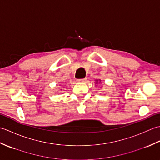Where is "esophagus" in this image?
Instances as JSON below:
<instances>
[{
	"mask_svg": "<svg viewBox=\"0 0 160 160\" xmlns=\"http://www.w3.org/2000/svg\"><path fill=\"white\" fill-rule=\"evenodd\" d=\"M87 80V78H82V79H80L78 80V82H85V81Z\"/></svg>",
	"mask_w": 160,
	"mask_h": 160,
	"instance_id": "1",
	"label": "esophagus"
}]
</instances>
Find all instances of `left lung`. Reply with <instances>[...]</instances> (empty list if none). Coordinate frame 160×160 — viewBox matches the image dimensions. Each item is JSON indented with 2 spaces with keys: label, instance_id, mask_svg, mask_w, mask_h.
<instances>
[{
  "label": "left lung",
  "instance_id": "left-lung-1",
  "mask_svg": "<svg viewBox=\"0 0 160 160\" xmlns=\"http://www.w3.org/2000/svg\"><path fill=\"white\" fill-rule=\"evenodd\" d=\"M98 80H96V82H96V84H98ZM100 81H101V80H99V82H100Z\"/></svg>",
  "mask_w": 160,
  "mask_h": 160
}]
</instances>
